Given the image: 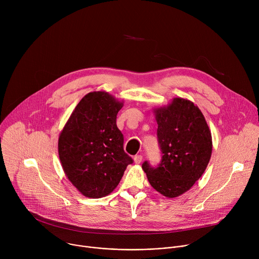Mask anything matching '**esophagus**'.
<instances>
[{
    "label": "esophagus",
    "instance_id": "34e87169",
    "mask_svg": "<svg viewBox=\"0 0 259 259\" xmlns=\"http://www.w3.org/2000/svg\"><path fill=\"white\" fill-rule=\"evenodd\" d=\"M141 161H142V156H141V155H136V156L134 157V162H135V164H140Z\"/></svg>",
    "mask_w": 259,
    "mask_h": 259
}]
</instances>
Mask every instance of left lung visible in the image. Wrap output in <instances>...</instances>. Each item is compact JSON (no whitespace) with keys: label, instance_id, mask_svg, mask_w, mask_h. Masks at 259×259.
Returning a JSON list of instances; mask_svg holds the SVG:
<instances>
[{"label":"left lung","instance_id":"left-lung-1","mask_svg":"<svg viewBox=\"0 0 259 259\" xmlns=\"http://www.w3.org/2000/svg\"><path fill=\"white\" fill-rule=\"evenodd\" d=\"M154 113L162 160L158 167L145 161L142 169L151 186L172 199L188 192L206 170L212 154L211 131L200 108L188 99L175 97Z\"/></svg>","mask_w":259,"mask_h":259}]
</instances>
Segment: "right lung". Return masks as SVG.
<instances>
[{
	"instance_id": "obj_1",
	"label": "right lung",
	"mask_w": 259,
	"mask_h": 259,
	"mask_svg": "<svg viewBox=\"0 0 259 259\" xmlns=\"http://www.w3.org/2000/svg\"><path fill=\"white\" fill-rule=\"evenodd\" d=\"M123 101L104 91L85 95L73 109L58 138L61 166L72 186L85 197L98 199L112 193L131 157L117 127Z\"/></svg>"
}]
</instances>
